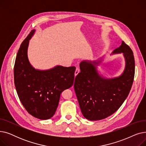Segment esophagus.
I'll return each instance as SVG.
<instances>
[{
    "mask_svg": "<svg viewBox=\"0 0 146 146\" xmlns=\"http://www.w3.org/2000/svg\"><path fill=\"white\" fill-rule=\"evenodd\" d=\"M79 72H80V69H79V68H76V70H75V73H74V74H75V76L78 75Z\"/></svg>",
    "mask_w": 146,
    "mask_h": 146,
    "instance_id": "1",
    "label": "esophagus"
}]
</instances>
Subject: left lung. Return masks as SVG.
<instances>
[{"label":"left lung","mask_w":146,"mask_h":146,"mask_svg":"<svg viewBox=\"0 0 146 146\" xmlns=\"http://www.w3.org/2000/svg\"><path fill=\"white\" fill-rule=\"evenodd\" d=\"M123 53L125 66L122 73L113 78H106L99 73L98 60L81 61L80 72L74 83L81 112L85 118L97 121L106 118L116 112L131 90L135 73V61L131 49L124 41L111 54Z\"/></svg>","instance_id":"left-lung-1"}]
</instances>
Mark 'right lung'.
Returning a JSON list of instances; mask_svg holds the SVG:
<instances>
[{"instance_id":"right-lung-1","label":"right lung","mask_w":146,"mask_h":146,"mask_svg":"<svg viewBox=\"0 0 146 146\" xmlns=\"http://www.w3.org/2000/svg\"><path fill=\"white\" fill-rule=\"evenodd\" d=\"M35 30H32L21 44L14 66V82L20 101L27 112L40 119L54 115L60 94L72 86L76 67L56 66L38 70L31 64L28 48Z\"/></svg>"}]
</instances>
